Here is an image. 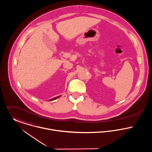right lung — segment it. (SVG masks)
Returning a JSON list of instances; mask_svg holds the SVG:
<instances>
[{"label": "right lung", "instance_id": "1", "mask_svg": "<svg viewBox=\"0 0 152 152\" xmlns=\"http://www.w3.org/2000/svg\"><path fill=\"white\" fill-rule=\"evenodd\" d=\"M59 96H57V97H56V98H53V99H50V101H53V100H55V99H56L57 98H58Z\"/></svg>", "mask_w": 152, "mask_h": 152}]
</instances>
